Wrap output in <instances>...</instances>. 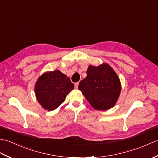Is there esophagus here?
Masks as SVG:
<instances>
[{"label":"esophagus","instance_id":"obj_1","mask_svg":"<svg viewBox=\"0 0 158 158\" xmlns=\"http://www.w3.org/2000/svg\"><path fill=\"white\" fill-rule=\"evenodd\" d=\"M78 85H79V83H78V82L75 83V88H78Z\"/></svg>","mask_w":158,"mask_h":158}]
</instances>
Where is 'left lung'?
Here are the masks:
<instances>
[{
    "instance_id": "left-lung-1",
    "label": "left lung",
    "mask_w": 158,
    "mask_h": 158,
    "mask_svg": "<svg viewBox=\"0 0 158 158\" xmlns=\"http://www.w3.org/2000/svg\"><path fill=\"white\" fill-rule=\"evenodd\" d=\"M87 77L80 81L78 89L96 110H106L115 105L122 85L118 75L111 66L102 63L89 65Z\"/></svg>"
}]
</instances>
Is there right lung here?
<instances>
[{"instance_id": "1", "label": "right lung", "mask_w": 158, "mask_h": 158, "mask_svg": "<svg viewBox=\"0 0 158 158\" xmlns=\"http://www.w3.org/2000/svg\"><path fill=\"white\" fill-rule=\"evenodd\" d=\"M74 89L69 77L59 70L48 71L40 76L35 85L36 98L43 109L49 111L64 102L66 96Z\"/></svg>"}]
</instances>
